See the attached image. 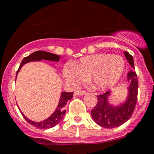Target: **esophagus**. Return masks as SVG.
I'll use <instances>...</instances> for the list:
<instances>
[{
	"label": "esophagus",
	"mask_w": 154,
	"mask_h": 154,
	"mask_svg": "<svg viewBox=\"0 0 154 154\" xmlns=\"http://www.w3.org/2000/svg\"><path fill=\"white\" fill-rule=\"evenodd\" d=\"M86 94L85 91H82V90H79V91H76L74 93V96H82V95H85Z\"/></svg>",
	"instance_id": "34e87169"
}]
</instances>
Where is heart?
<instances>
[{
	"label": "heart",
	"instance_id": "obj_1",
	"mask_svg": "<svg viewBox=\"0 0 154 154\" xmlns=\"http://www.w3.org/2000/svg\"><path fill=\"white\" fill-rule=\"evenodd\" d=\"M125 60L119 55L100 53L82 58L65 67L63 75L66 81L77 84L81 81L90 82L98 89L115 86L125 71Z\"/></svg>",
	"mask_w": 154,
	"mask_h": 154
}]
</instances>
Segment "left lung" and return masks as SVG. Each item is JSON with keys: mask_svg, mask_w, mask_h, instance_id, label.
I'll return each instance as SVG.
<instances>
[{"mask_svg": "<svg viewBox=\"0 0 154 154\" xmlns=\"http://www.w3.org/2000/svg\"><path fill=\"white\" fill-rule=\"evenodd\" d=\"M127 61L134 69V58L128 52L124 51ZM129 85L127 88L128 94L125 101L114 105L109 101L111 91L97 96V103L91 110V116L97 124L104 128H115L124 124L131 117L137 100L138 82L136 72L130 70L127 74Z\"/></svg>", "mask_w": 154, "mask_h": 154, "instance_id": "left-lung-1", "label": "left lung"}]
</instances>
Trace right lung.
Segmentation results:
<instances>
[{
    "mask_svg": "<svg viewBox=\"0 0 154 154\" xmlns=\"http://www.w3.org/2000/svg\"><path fill=\"white\" fill-rule=\"evenodd\" d=\"M50 60V61H55V62H58L60 60V56L57 55V54H53L51 53H48V52L45 51H36L34 53H31L30 55L25 57L22 60L21 63H20V67L18 69L17 72V76L18 72L20 70V69L22 68L24 65H25L26 63L32 62V61H39V60ZM72 95H73V92L72 93H68V92H62L60 94V97L58 102L57 107L55 109V111L52 113L50 117H49L47 119L42 121V122H32L31 120H29L28 117H26L24 115L20 109V112H21V114L24 117L26 121L29 123L33 125V126L37 127V128H40V129H49L52 127L55 126L59 123V122L62 120L63 117L65 116V113L66 112V110L65 109V107L67 101L70 99H72Z\"/></svg>",
    "mask_w": 154,
    "mask_h": 154,
    "instance_id": "add662e5",
    "label": "right lung"
}]
</instances>
